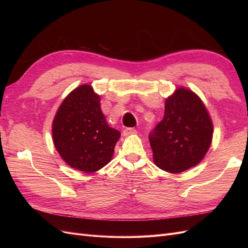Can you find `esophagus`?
Returning a JSON list of instances; mask_svg holds the SVG:
<instances>
[{
	"label": "esophagus",
	"instance_id": "obj_1",
	"mask_svg": "<svg viewBox=\"0 0 248 248\" xmlns=\"http://www.w3.org/2000/svg\"><path fill=\"white\" fill-rule=\"evenodd\" d=\"M137 133V129L134 128H126L123 130V134L125 137H128L130 134H136Z\"/></svg>",
	"mask_w": 248,
	"mask_h": 248
}]
</instances>
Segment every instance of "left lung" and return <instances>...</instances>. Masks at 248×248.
Returning a JSON list of instances; mask_svg holds the SVG:
<instances>
[{
    "label": "left lung",
    "mask_w": 248,
    "mask_h": 248,
    "mask_svg": "<svg viewBox=\"0 0 248 248\" xmlns=\"http://www.w3.org/2000/svg\"><path fill=\"white\" fill-rule=\"evenodd\" d=\"M213 124L200 97L185 88L166 100L164 116L149 134L154 163L177 174L204 158L211 145Z\"/></svg>",
    "instance_id": "1"
}]
</instances>
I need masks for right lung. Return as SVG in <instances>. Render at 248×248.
<instances>
[{
  "label": "right lung",
  "instance_id": "obj_1",
  "mask_svg": "<svg viewBox=\"0 0 248 248\" xmlns=\"http://www.w3.org/2000/svg\"><path fill=\"white\" fill-rule=\"evenodd\" d=\"M100 108V97L90 85L74 89L60 106L52 122V139L59 154L73 169L99 170L110 161L120 139Z\"/></svg>",
  "mask_w": 248,
  "mask_h": 248
}]
</instances>
